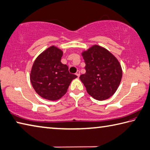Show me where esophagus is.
I'll return each mask as SVG.
<instances>
[{
    "instance_id": "esophagus-1",
    "label": "esophagus",
    "mask_w": 150,
    "mask_h": 150,
    "mask_svg": "<svg viewBox=\"0 0 150 150\" xmlns=\"http://www.w3.org/2000/svg\"><path fill=\"white\" fill-rule=\"evenodd\" d=\"M76 75L78 76V77H79V76H80V71H79V70H78L77 72H76Z\"/></svg>"
}]
</instances>
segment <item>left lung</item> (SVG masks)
<instances>
[{"mask_svg":"<svg viewBox=\"0 0 150 150\" xmlns=\"http://www.w3.org/2000/svg\"><path fill=\"white\" fill-rule=\"evenodd\" d=\"M86 72L80 76L87 92L98 100H104L114 94L122 78L119 61L108 50L93 45L81 53Z\"/></svg>","mask_w":150,"mask_h":150,"instance_id":"8db88e82","label":"left lung"}]
</instances>
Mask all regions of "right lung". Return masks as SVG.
Masks as SVG:
<instances>
[{"label":"right lung","instance_id":"1","mask_svg":"<svg viewBox=\"0 0 150 150\" xmlns=\"http://www.w3.org/2000/svg\"><path fill=\"white\" fill-rule=\"evenodd\" d=\"M63 52L55 46L47 47L34 61L30 80L35 91L41 97L54 101L65 95L75 74L61 62Z\"/></svg>","mask_w":150,"mask_h":150}]
</instances>
